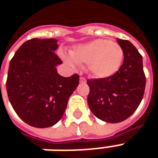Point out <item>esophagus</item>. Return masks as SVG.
Listing matches in <instances>:
<instances>
[{
	"label": "esophagus",
	"instance_id": "34e87169",
	"mask_svg": "<svg viewBox=\"0 0 158 158\" xmlns=\"http://www.w3.org/2000/svg\"><path fill=\"white\" fill-rule=\"evenodd\" d=\"M79 81H80V83H85L86 82V79L84 78V77H81L80 79H79Z\"/></svg>",
	"mask_w": 158,
	"mask_h": 158
}]
</instances>
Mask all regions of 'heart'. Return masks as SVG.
Returning a JSON list of instances; mask_svg holds the SVG:
<instances>
[{
    "label": "heart",
    "instance_id": "1",
    "mask_svg": "<svg viewBox=\"0 0 158 158\" xmlns=\"http://www.w3.org/2000/svg\"><path fill=\"white\" fill-rule=\"evenodd\" d=\"M71 56L62 54L70 64H88V69L94 77L103 79L115 74L123 60V51L117 42L106 39L94 40L74 46Z\"/></svg>",
    "mask_w": 158,
    "mask_h": 158
}]
</instances>
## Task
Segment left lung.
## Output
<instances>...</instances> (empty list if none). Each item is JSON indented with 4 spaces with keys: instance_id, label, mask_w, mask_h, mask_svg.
Here are the masks:
<instances>
[{
    "instance_id": "obj_1",
    "label": "left lung",
    "mask_w": 158,
    "mask_h": 158,
    "mask_svg": "<svg viewBox=\"0 0 158 158\" xmlns=\"http://www.w3.org/2000/svg\"><path fill=\"white\" fill-rule=\"evenodd\" d=\"M123 51V62L111 77L88 79V105L93 114L104 122H122L135 113L144 96L146 76L142 56L131 42L117 39Z\"/></svg>"
}]
</instances>
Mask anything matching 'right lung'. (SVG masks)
Listing matches in <instances>:
<instances>
[{"instance_id": "1", "label": "right lung", "mask_w": 158, "mask_h": 158, "mask_svg": "<svg viewBox=\"0 0 158 158\" xmlns=\"http://www.w3.org/2000/svg\"><path fill=\"white\" fill-rule=\"evenodd\" d=\"M57 40L34 39L23 44L10 62L6 91L13 109L35 128L52 127L62 118L79 76L57 73L62 63L55 53Z\"/></svg>"}]
</instances>
